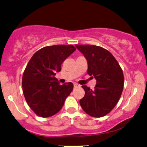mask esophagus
I'll return each mask as SVG.
<instances>
[{
  "mask_svg": "<svg viewBox=\"0 0 147 147\" xmlns=\"http://www.w3.org/2000/svg\"><path fill=\"white\" fill-rule=\"evenodd\" d=\"M79 85H77V83H74V87H79Z\"/></svg>",
  "mask_w": 147,
  "mask_h": 147,
  "instance_id": "esophagus-1",
  "label": "esophagus"
}]
</instances>
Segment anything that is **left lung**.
<instances>
[{
    "mask_svg": "<svg viewBox=\"0 0 147 147\" xmlns=\"http://www.w3.org/2000/svg\"><path fill=\"white\" fill-rule=\"evenodd\" d=\"M86 58L87 74L96 80L94 90L86 85L82 87L85 96L80 105L87 114L102 117L113 110L123 92V70L111 52L92 45H75Z\"/></svg>",
    "mask_w": 147,
    "mask_h": 147,
    "instance_id": "1",
    "label": "left lung"
}]
</instances>
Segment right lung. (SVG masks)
<instances>
[{
  "instance_id": "obj_1",
  "label": "right lung",
  "mask_w": 147,
  "mask_h": 147,
  "mask_svg": "<svg viewBox=\"0 0 147 147\" xmlns=\"http://www.w3.org/2000/svg\"><path fill=\"white\" fill-rule=\"evenodd\" d=\"M76 50L71 45L47 46L37 51L28 63L22 77V88L28 105L41 117L61 110L73 90L71 82L60 85L54 76L61 65Z\"/></svg>"
}]
</instances>
